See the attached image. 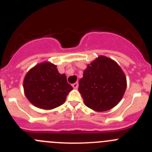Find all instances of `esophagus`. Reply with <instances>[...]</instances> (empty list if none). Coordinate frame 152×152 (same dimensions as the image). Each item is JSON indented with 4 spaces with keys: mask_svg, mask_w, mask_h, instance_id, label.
Returning <instances> with one entry per match:
<instances>
[{
    "mask_svg": "<svg viewBox=\"0 0 152 152\" xmlns=\"http://www.w3.org/2000/svg\"><path fill=\"white\" fill-rule=\"evenodd\" d=\"M72 86H73V87L74 88H77L78 86H79V83H73V84L72 85Z\"/></svg>",
    "mask_w": 152,
    "mask_h": 152,
    "instance_id": "1",
    "label": "esophagus"
}]
</instances>
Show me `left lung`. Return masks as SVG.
Segmentation results:
<instances>
[{
  "label": "left lung",
  "mask_w": 152,
  "mask_h": 152,
  "mask_svg": "<svg viewBox=\"0 0 152 152\" xmlns=\"http://www.w3.org/2000/svg\"><path fill=\"white\" fill-rule=\"evenodd\" d=\"M79 85L85 104L102 112L113 108L122 99L126 88V79L115 61L100 56L88 64Z\"/></svg>",
  "instance_id": "1"
}]
</instances>
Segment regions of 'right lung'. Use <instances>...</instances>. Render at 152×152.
I'll return each instance as SVG.
<instances>
[{"label": "right lung", "instance_id": "right-lung-1", "mask_svg": "<svg viewBox=\"0 0 152 152\" xmlns=\"http://www.w3.org/2000/svg\"><path fill=\"white\" fill-rule=\"evenodd\" d=\"M23 88L32 104L50 110L63 104L73 87L67 83L65 74L59 73L56 65L44 62L26 73Z\"/></svg>", "mask_w": 152, "mask_h": 152}]
</instances>
